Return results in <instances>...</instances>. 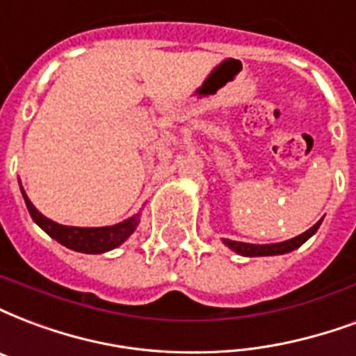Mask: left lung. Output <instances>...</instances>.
Wrapping results in <instances>:
<instances>
[{"mask_svg":"<svg viewBox=\"0 0 356 356\" xmlns=\"http://www.w3.org/2000/svg\"><path fill=\"white\" fill-rule=\"evenodd\" d=\"M319 223H315L312 229H308L306 232H302L300 236L296 238L285 240V242H280V244H268V245H255V244H244V242H234V240H225V244L231 248L232 251H236L240 255H245V257H264V255H283V253H289V251L300 248L306 240L317 232L319 229Z\"/></svg>","mask_w":356,"mask_h":356,"instance_id":"8db88e82","label":"left lung"}]
</instances>
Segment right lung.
<instances>
[{
    "instance_id": "1",
    "label": "right lung",
    "mask_w": 356,
    "mask_h": 356,
    "mask_svg": "<svg viewBox=\"0 0 356 356\" xmlns=\"http://www.w3.org/2000/svg\"><path fill=\"white\" fill-rule=\"evenodd\" d=\"M26 207L29 210V216L33 218L37 225L41 227L42 231L47 232L48 236L58 240L69 250L80 251V253H105L108 250H114L118 245L129 238L131 232L135 231L138 223V216L127 219L124 223H118L112 227H97V229H84V227H67L54 223L52 219L44 218L39 210H37L28 195L24 193Z\"/></svg>"
}]
</instances>
